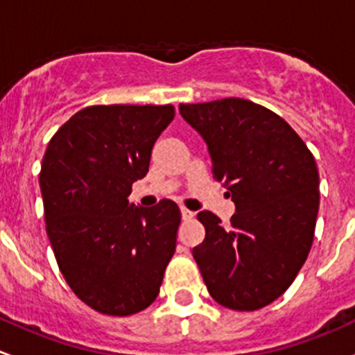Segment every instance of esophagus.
Instances as JSON below:
<instances>
[{"label": "esophagus", "mask_w": 355, "mask_h": 355, "mask_svg": "<svg viewBox=\"0 0 355 355\" xmlns=\"http://www.w3.org/2000/svg\"><path fill=\"white\" fill-rule=\"evenodd\" d=\"M181 215H182V218H184V220H189V218L195 217V214H193L191 210H188V208H184V207L181 208Z\"/></svg>", "instance_id": "obj_1"}]
</instances>
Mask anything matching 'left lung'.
<instances>
[{
    "label": "left lung",
    "mask_w": 355,
    "mask_h": 355,
    "mask_svg": "<svg viewBox=\"0 0 355 355\" xmlns=\"http://www.w3.org/2000/svg\"><path fill=\"white\" fill-rule=\"evenodd\" d=\"M207 144L214 179L236 205L231 225L211 211L196 217L205 241L193 248L208 292L236 311L268 306L287 291L311 250L320 174L297 133L246 98L179 104Z\"/></svg>",
    "instance_id": "left-lung-1"
}]
</instances>
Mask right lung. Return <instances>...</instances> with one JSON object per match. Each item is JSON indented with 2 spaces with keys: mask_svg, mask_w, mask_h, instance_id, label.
<instances>
[{
  "mask_svg": "<svg viewBox=\"0 0 355 355\" xmlns=\"http://www.w3.org/2000/svg\"><path fill=\"white\" fill-rule=\"evenodd\" d=\"M173 119L171 104L90 105L56 131L44 153L39 182L51 248L71 291L102 314L148 308L176 251L178 205L128 202Z\"/></svg>",
  "mask_w": 355,
  "mask_h": 355,
  "instance_id": "right-lung-1",
  "label": "right lung"
}]
</instances>
